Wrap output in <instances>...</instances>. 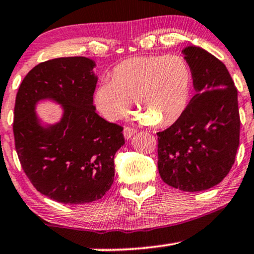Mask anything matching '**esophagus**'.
<instances>
[{
	"instance_id": "esophagus-1",
	"label": "esophagus",
	"mask_w": 254,
	"mask_h": 254,
	"mask_svg": "<svg viewBox=\"0 0 254 254\" xmlns=\"http://www.w3.org/2000/svg\"><path fill=\"white\" fill-rule=\"evenodd\" d=\"M135 132H137V129H134V128H132V127H125L124 128V135L126 139H129Z\"/></svg>"
}]
</instances>
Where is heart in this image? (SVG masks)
Segmentation results:
<instances>
[{
	"label": "heart",
	"mask_w": 254,
	"mask_h": 254,
	"mask_svg": "<svg viewBox=\"0 0 254 254\" xmlns=\"http://www.w3.org/2000/svg\"><path fill=\"white\" fill-rule=\"evenodd\" d=\"M190 88L191 72L182 57H134L116 65L110 81L95 87L93 102L100 115L117 121L134 100L139 121L168 126L187 109Z\"/></svg>",
	"instance_id": "obj_1"
}]
</instances>
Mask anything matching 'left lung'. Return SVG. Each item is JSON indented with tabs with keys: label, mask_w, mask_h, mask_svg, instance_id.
I'll return each mask as SVG.
<instances>
[{
	"label": "left lung",
	"mask_w": 254,
	"mask_h": 254,
	"mask_svg": "<svg viewBox=\"0 0 254 254\" xmlns=\"http://www.w3.org/2000/svg\"><path fill=\"white\" fill-rule=\"evenodd\" d=\"M196 94L172 126L157 133L162 181L183 191L219 184L235 162L240 144L237 89L219 59L195 46L183 50Z\"/></svg>",
	"instance_id": "1"
}]
</instances>
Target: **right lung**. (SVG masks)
<instances>
[{
  "mask_svg": "<svg viewBox=\"0 0 254 254\" xmlns=\"http://www.w3.org/2000/svg\"><path fill=\"white\" fill-rule=\"evenodd\" d=\"M95 63L67 57L40 63L24 77L14 106L15 150L37 191L54 201H97L111 188L114 157L125 144L124 128L95 113ZM63 106L61 122L42 127L34 113L40 100Z\"/></svg>",
  "mask_w": 254,
  "mask_h": 254,
  "instance_id": "1",
  "label": "right lung"
}]
</instances>
